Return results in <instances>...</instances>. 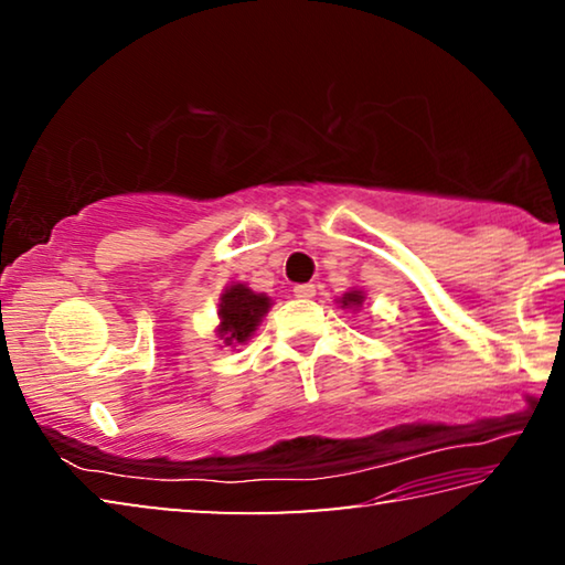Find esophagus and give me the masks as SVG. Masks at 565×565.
<instances>
[{"label":"esophagus","mask_w":565,"mask_h":565,"mask_svg":"<svg viewBox=\"0 0 565 565\" xmlns=\"http://www.w3.org/2000/svg\"><path fill=\"white\" fill-rule=\"evenodd\" d=\"M294 296H299V299H313V296H317V286L313 284L294 286Z\"/></svg>","instance_id":"34e87169"}]
</instances>
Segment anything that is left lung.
Wrapping results in <instances>:
<instances>
[{
  "instance_id": "1",
  "label": "left lung",
  "mask_w": 565,
  "mask_h": 565,
  "mask_svg": "<svg viewBox=\"0 0 565 565\" xmlns=\"http://www.w3.org/2000/svg\"><path fill=\"white\" fill-rule=\"evenodd\" d=\"M363 301H366V291L356 289V286H353V289H349L347 294H341L339 299H337V303L341 306V309H351V311H359L361 306H363Z\"/></svg>"
}]
</instances>
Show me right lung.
Here are the masks:
<instances>
[{
  "label": "right lung",
  "mask_w": 565,
  "mask_h": 565,
  "mask_svg": "<svg viewBox=\"0 0 565 565\" xmlns=\"http://www.w3.org/2000/svg\"><path fill=\"white\" fill-rule=\"evenodd\" d=\"M271 306V296L248 289L242 281H232L216 303V337L224 341V347H244Z\"/></svg>",
  "instance_id": "right-lung-1"
}]
</instances>
